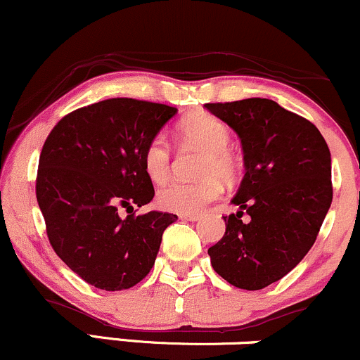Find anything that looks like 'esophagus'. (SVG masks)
<instances>
[{
    "label": "esophagus",
    "mask_w": 360,
    "mask_h": 360,
    "mask_svg": "<svg viewBox=\"0 0 360 360\" xmlns=\"http://www.w3.org/2000/svg\"><path fill=\"white\" fill-rule=\"evenodd\" d=\"M181 220H189V222H196V220H200V215L198 213H181Z\"/></svg>",
    "instance_id": "34e87169"
}]
</instances>
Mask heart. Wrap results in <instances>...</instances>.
Here are the masks:
<instances>
[{"label": "heart", "instance_id": "obj_1", "mask_svg": "<svg viewBox=\"0 0 360 360\" xmlns=\"http://www.w3.org/2000/svg\"><path fill=\"white\" fill-rule=\"evenodd\" d=\"M179 133L188 143L203 150L198 165V181H174L157 193V203L164 210L176 213H198L222 195V181L232 183L239 176V162L229 150L231 129L210 112H195L181 121ZM143 171L152 183L162 184L172 169L171 148L164 135H155L145 145L141 155Z\"/></svg>", "mask_w": 360, "mask_h": 360}]
</instances>
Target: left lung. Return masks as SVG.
<instances>
[{"label":"left lung","mask_w":360,"mask_h":360,"mask_svg":"<svg viewBox=\"0 0 360 360\" xmlns=\"http://www.w3.org/2000/svg\"><path fill=\"white\" fill-rule=\"evenodd\" d=\"M205 108L238 133L246 167L232 198L239 212L224 217V238L208 250L212 266L231 285L264 289L297 266L318 238L333 200L330 148L313 122L270 98Z\"/></svg>","instance_id":"left-lung-1"}]
</instances>
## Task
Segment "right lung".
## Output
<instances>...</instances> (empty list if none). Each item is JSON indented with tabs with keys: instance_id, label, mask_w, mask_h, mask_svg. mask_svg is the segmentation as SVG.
I'll list each match as a JSON object with an SVG mask.
<instances>
[{
	"instance_id": "right-lung-1",
	"label": "right lung",
	"mask_w": 360,
	"mask_h": 360,
	"mask_svg": "<svg viewBox=\"0 0 360 360\" xmlns=\"http://www.w3.org/2000/svg\"><path fill=\"white\" fill-rule=\"evenodd\" d=\"M176 112L157 102L108 98L66 114L46 138L35 195L47 238L70 270L97 289L122 290L143 280L162 234L177 220L133 212L155 195L141 164L145 145Z\"/></svg>"
}]
</instances>
